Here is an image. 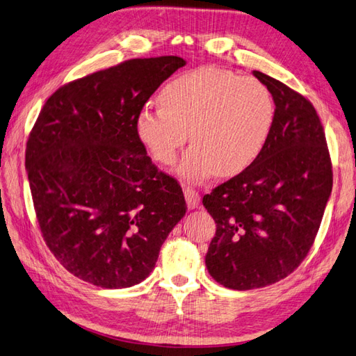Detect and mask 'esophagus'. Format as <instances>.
Segmentation results:
<instances>
[{"label": "esophagus", "mask_w": 356, "mask_h": 356, "mask_svg": "<svg viewBox=\"0 0 356 356\" xmlns=\"http://www.w3.org/2000/svg\"><path fill=\"white\" fill-rule=\"evenodd\" d=\"M184 194H185V200H186V204L189 209H195L198 203H200V194H198L195 189L193 188H184Z\"/></svg>", "instance_id": "esophagus-1"}]
</instances>
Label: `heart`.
<instances>
[{"label":"heart","instance_id":"obj_1","mask_svg":"<svg viewBox=\"0 0 356 356\" xmlns=\"http://www.w3.org/2000/svg\"><path fill=\"white\" fill-rule=\"evenodd\" d=\"M159 102L138 111L136 136L154 161L171 165L191 130L194 144L177 167L189 181L249 168L275 121L273 95L261 80L216 66L179 74L161 89Z\"/></svg>","mask_w":356,"mask_h":356}]
</instances>
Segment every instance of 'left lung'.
Listing matches in <instances>:
<instances>
[{
	"mask_svg": "<svg viewBox=\"0 0 356 356\" xmlns=\"http://www.w3.org/2000/svg\"><path fill=\"white\" fill-rule=\"evenodd\" d=\"M253 76L276 106L267 144L249 168L203 197L217 222L206 267L218 284L239 291L279 282L300 266L332 193V163L314 106L267 74Z\"/></svg>",
	"mask_w": 356,
	"mask_h": 356,
	"instance_id": "left-lung-1",
	"label": "left lung"
}]
</instances>
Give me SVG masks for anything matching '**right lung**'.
Listing matches in <instances>:
<instances>
[{"label": "right lung", "mask_w": 356, "mask_h": 356, "mask_svg": "<svg viewBox=\"0 0 356 356\" xmlns=\"http://www.w3.org/2000/svg\"><path fill=\"white\" fill-rule=\"evenodd\" d=\"M177 56L131 59L59 88L30 131L26 168L40 232L62 266L118 290L150 275L184 218L176 179L158 171L135 131L136 113Z\"/></svg>", "instance_id": "add662e5"}]
</instances>
